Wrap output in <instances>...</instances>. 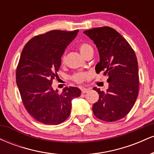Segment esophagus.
Here are the masks:
<instances>
[{
  "mask_svg": "<svg viewBox=\"0 0 154 154\" xmlns=\"http://www.w3.org/2000/svg\"><path fill=\"white\" fill-rule=\"evenodd\" d=\"M88 91H89V89H87V88H82L81 89V92H82V93H83V94L88 93Z\"/></svg>",
  "mask_w": 154,
  "mask_h": 154,
  "instance_id": "obj_1",
  "label": "esophagus"
}]
</instances>
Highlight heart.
Returning <instances> with one entry per match:
<instances>
[{
    "label": "heart",
    "mask_w": 154,
    "mask_h": 154,
    "mask_svg": "<svg viewBox=\"0 0 154 154\" xmlns=\"http://www.w3.org/2000/svg\"><path fill=\"white\" fill-rule=\"evenodd\" d=\"M92 49H93V47L88 43H84L79 45V51H80L81 54H82V56H84L86 53L88 52L90 50H92ZM64 61H65V55H63L62 57H61V63H63ZM88 77V75L87 73H85V72H78V73H76L73 75V77H72V79H73L75 82L77 83H82Z\"/></svg>",
    "instance_id": "b5f03b06"
}]
</instances>
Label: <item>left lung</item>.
I'll return each mask as SVG.
<instances>
[{
    "mask_svg": "<svg viewBox=\"0 0 154 154\" xmlns=\"http://www.w3.org/2000/svg\"><path fill=\"white\" fill-rule=\"evenodd\" d=\"M96 45L100 61L98 73L108 75L106 91L93 88L99 99L93 106L94 115L105 122H115L130 112L138 95V65L135 51L121 35L109 26L84 31Z\"/></svg>",
    "mask_w": 154,
    "mask_h": 154,
    "instance_id": "left-lung-1",
    "label": "left lung"
}]
</instances>
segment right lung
Masks as SVG:
<instances>
[{
    "instance_id": "right-lung-1",
    "label": "right lung",
    "mask_w": 154,
    "mask_h": 154,
    "mask_svg": "<svg viewBox=\"0 0 154 154\" xmlns=\"http://www.w3.org/2000/svg\"><path fill=\"white\" fill-rule=\"evenodd\" d=\"M78 31H49L35 36L23 48L16 80L24 107L40 122L62 123L71 113L72 100L81 95L77 88L66 87L59 93L51 86L61 66V56Z\"/></svg>"
}]
</instances>
